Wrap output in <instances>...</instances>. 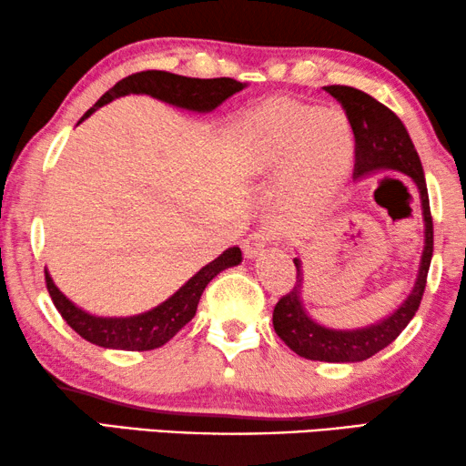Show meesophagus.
Here are the masks:
<instances>
[{
    "instance_id": "esophagus-1",
    "label": "esophagus",
    "mask_w": 466,
    "mask_h": 466,
    "mask_svg": "<svg viewBox=\"0 0 466 466\" xmlns=\"http://www.w3.org/2000/svg\"><path fill=\"white\" fill-rule=\"evenodd\" d=\"M268 241H270V231H254L251 235H248V239H243V254L248 258H256Z\"/></svg>"
}]
</instances>
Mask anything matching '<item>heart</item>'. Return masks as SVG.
<instances>
[{"mask_svg": "<svg viewBox=\"0 0 466 466\" xmlns=\"http://www.w3.org/2000/svg\"><path fill=\"white\" fill-rule=\"evenodd\" d=\"M241 158L251 171L285 167V192L299 208L324 206L353 163V124L342 109L277 98L249 111L239 129Z\"/></svg>", "mask_w": 466, "mask_h": 466, "instance_id": "b5f03b06", "label": "heart"}]
</instances>
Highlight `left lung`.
Returning <instances> with one entry per match:
<instances>
[{
  "label": "left lung",
  "mask_w": 466,
  "mask_h": 466,
  "mask_svg": "<svg viewBox=\"0 0 466 466\" xmlns=\"http://www.w3.org/2000/svg\"><path fill=\"white\" fill-rule=\"evenodd\" d=\"M328 95H332L342 105V109L353 124L355 136V167L353 177H361L371 171L390 169L409 175L419 187L421 196V208L425 220V248L419 266V277L413 291L399 309L384 318L382 322L360 328V330H332L316 324L303 309L301 301V262L295 258L297 283L295 287L279 299L272 311L274 330L285 345L295 350L305 360L328 361V363H355L370 360L378 350L390 345V342L405 330L413 319L419 303L423 299L427 270H430L433 256V220L430 210V196H427L425 175L419 155L410 142L407 127L396 117V113L388 109L376 98L363 90L350 86H324Z\"/></svg>",
  "instance_id": "left-lung-1"
}]
</instances>
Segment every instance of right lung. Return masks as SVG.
<instances>
[{
    "label": "right lung",
    "mask_w": 466,
    "mask_h": 466,
    "mask_svg": "<svg viewBox=\"0 0 466 466\" xmlns=\"http://www.w3.org/2000/svg\"><path fill=\"white\" fill-rule=\"evenodd\" d=\"M243 88H246V84L233 78H187V76H177L171 72L147 70L119 80L116 86L106 90V93L84 113L80 121L93 116L98 106L126 95H150L158 98V101L181 106V109L208 113ZM239 262V248L225 249L217 260H212L210 264H206L200 272H196L177 293H173L169 297V299L157 305L155 309L129 318L90 316L84 309L76 308V305L59 291L47 270H45V283H47V291L61 318H64L67 326L78 332L84 340L105 349L150 350L169 342L175 334L196 316L198 301H200L206 285H208L220 270L228 268V266H238Z\"/></svg>",
    "instance_id": "add662e5"
}]
</instances>
